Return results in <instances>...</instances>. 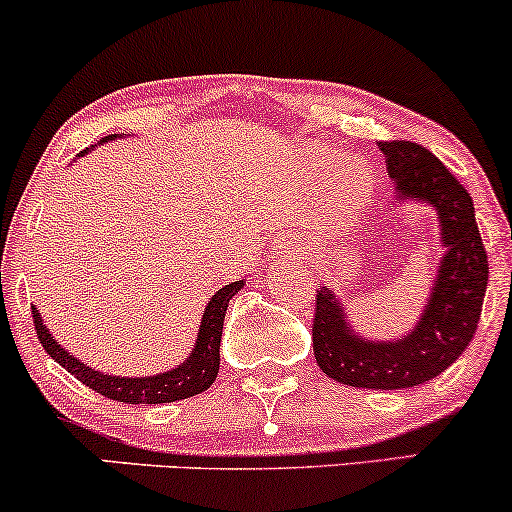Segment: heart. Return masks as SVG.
<instances>
[{
    "mask_svg": "<svg viewBox=\"0 0 512 512\" xmlns=\"http://www.w3.org/2000/svg\"><path fill=\"white\" fill-rule=\"evenodd\" d=\"M368 180L361 170H346L332 185L325 187L315 214L325 226H339L354 214L363 195H366Z\"/></svg>",
    "mask_w": 512,
    "mask_h": 512,
    "instance_id": "1",
    "label": "heart"
}]
</instances>
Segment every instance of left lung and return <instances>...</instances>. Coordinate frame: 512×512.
Segmentation results:
<instances>
[{
	"label": "left lung",
	"instance_id": "1",
	"mask_svg": "<svg viewBox=\"0 0 512 512\" xmlns=\"http://www.w3.org/2000/svg\"><path fill=\"white\" fill-rule=\"evenodd\" d=\"M387 175L397 197L424 199L438 209L443 228V264L431 301L416 330L397 342H366L346 327L334 293H315L313 351L327 378L368 390H402L424 385L455 363L477 332L489 257L474 219V202L455 175L431 151L407 139L380 142Z\"/></svg>",
	"mask_w": 512,
	"mask_h": 512
}]
</instances>
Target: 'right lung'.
<instances>
[{
    "instance_id": "right-lung-1",
    "label": "right lung",
    "mask_w": 512,
    "mask_h": 512,
    "mask_svg": "<svg viewBox=\"0 0 512 512\" xmlns=\"http://www.w3.org/2000/svg\"><path fill=\"white\" fill-rule=\"evenodd\" d=\"M243 289V281H233V284L223 286L211 296L207 303V310L202 315V325H199L197 346L192 356L182 363L180 368L168 370V373L154 375V378H117V375H103L98 370L84 366L69 356L50 332L45 330L43 320H40L38 310L33 308V325L38 342L43 349L55 358L64 370L81 380L91 390L101 392L103 397L115 399V402L125 404H163L175 402V399H187L192 395H199L216 380L219 373V346H221V332H223V317H226L228 301Z\"/></svg>"
}]
</instances>
